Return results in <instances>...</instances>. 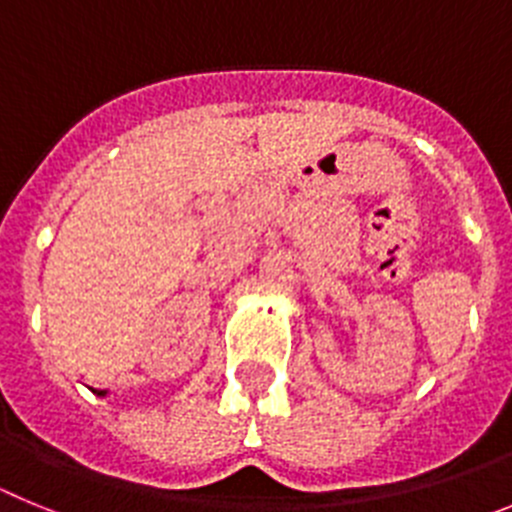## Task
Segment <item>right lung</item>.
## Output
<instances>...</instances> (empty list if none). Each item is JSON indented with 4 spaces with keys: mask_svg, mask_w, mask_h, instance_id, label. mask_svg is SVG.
<instances>
[{
    "mask_svg": "<svg viewBox=\"0 0 512 512\" xmlns=\"http://www.w3.org/2000/svg\"><path fill=\"white\" fill-rule=\"evenodd\" d=\"M97 395H107V392H104V390H97Z\"/></svg>",
    "mask_w": 512,
    "mask_h": 512,
    "instance_id": "1",
    "label": "right lung"
}]
</instances>
